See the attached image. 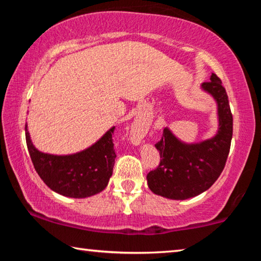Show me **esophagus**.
<instances>
[{
  "label": "esophagus",
  "instance_id": "34e87169",
  "mask_svg": "<svg viewBox=\"0 0 261 261\" xmlns=\"http://www.w3.org/2000/svg\"><path fill=\"white\" fill-rule=\"evenodd\" d=\"M145 134H146V129H145L140 123H135V124L131 126V136L136 143L141 141V139L144 138Z\"/></svg>",
  "mask_w": 261,
  "mask_h": 261
}]
</instances>
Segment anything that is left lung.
I'll use <instances>...</instances> for the list:
<instances>
[{
	"mask_svg": "<svg viewBox=\"0 0 261 261\" xmlns=\"http://www.w3.org/2000/svg\"><path fill=\"white\" fill-rule=\"evenodd\" d=\"M210 79L201 88L218 105V132L210 139L188 144L165 127L161 140L155 144L160 165L147 174L148 188L158 196L174 200L196 197L214 184L226 166L232 138V114L221 79L215 73Z\"/></svg>",
	"mask_w": 261,
	"mask_h": 261,
	"instance_id": "8db88e82",
	"label": "left lung"
}]
</instances>
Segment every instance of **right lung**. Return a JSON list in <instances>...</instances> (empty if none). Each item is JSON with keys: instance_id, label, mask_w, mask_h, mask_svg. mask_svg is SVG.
Instances as JSON below:
<instances>
[{"instance_id": "add662e5", "label": "right lung", "mask_w": 261, "mask_h": 261, "mask_svg": "<svg viewBox=\"0 0 261 261\" xmlns=\"http://www.w3.org/2000/svg\"><path fill=\"white\" fill-rule=\"evenodd\" d=\"M115 126L84 151L54 155L34 147L25 125L26 144L38 175L53 191L70 198L94 196L107 187L116 159L113 136Z\"/></svg>"}]
</instances>
